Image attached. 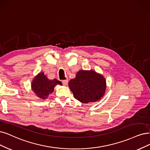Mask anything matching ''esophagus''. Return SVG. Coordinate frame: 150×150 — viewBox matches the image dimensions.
<instances>
[{"instance_id": "esophagus-1", "label": "esophagus", "mask_w": 150, "mask_h": 150, "mask_svg": "<svg viewBox=\"0 0 150 150\" xmlns=\"http://www.w3.org/2000/svg\"><path fill=\"white\" fill-rule=\"evenodd\" d=\"M68 80H62V84L64 85V86H66L68 84Z\"/></svg>"}]
</instances>
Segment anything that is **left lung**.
<instances>
[{
    "label": "left lung",
    "instance_id": "left-lung-1",
    "mask_svg": "<svg viewBox=\"0 0 150 150\" xmlns=\"http://www.w3.org/2000/svg\"><path fill=\"white\" fill-rule=\"evenodd\" d=\"M69 86L74 98L82 103L96 102L104 95L106 80L103 75L95 70H81L75 78L69 82Z\"/></svg>",
    "mask_w": 150,
    "mask_h": 150
}]
</instances>
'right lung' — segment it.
Instances as JSON below:
<instances>
[{
    "label": "right lung",
    "instance_id": "add662e5",
    "mask_svg": "<svg viewBox=\"0 0 150 150\" xmlns=\"http://www.w3.org/2000/svg\"><path fill=\"white\" fill-rule=\"evenodd\" d=\"M57 85H62V82L57 79L49 80L43 72H40L33 79L31 86V90L38 98L46 99L54 92V87Z\"/></svg>",
    "mask_w": 150,
    "mask_h": 150
}]
</instances>
